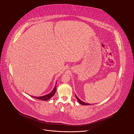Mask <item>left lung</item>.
Returning a JSON list of instances; mask_svg holds the SVG:
<instances>
[{"instance_id": "8db88e82", "label": "left lung", "mask_w": 134, "mask_h": 134, "mask_svg": "<svg viewBox=\"0 0 134 134\" xmlns=\"http://www.w3.org/2000/svg\"><path fill=\"white\" fill-rule=\"evenodd\" d=\"M75 97H76V99H77V100H78V102L80 104H81V105H90V104H88V103H85V102H83L82 101H81L79 98H78V97H77L76 95H75Z\"/></svg>"}]
</instances>
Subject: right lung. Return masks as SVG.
Instances as JSON below:
<instances>
[{"instance_id":"right-lung-1","label":"right lung","mask_w":134,"mask_h":134,"mask_svg":"<svg viewBox=\"0 0 134 134\" xmlns=\"http://www.w3.org/2000/svg\"><path fill=\"white\" fill-rule=\"evenodd\" d=\"M56 86H55V87H54L53 90H52V92L51 93H49L46 95H44V96H41V97H34V96H31L33 98H36V99H40V100H48V99H51V98L55 94V92H56Z\"/></svg>"}]
</instances>
